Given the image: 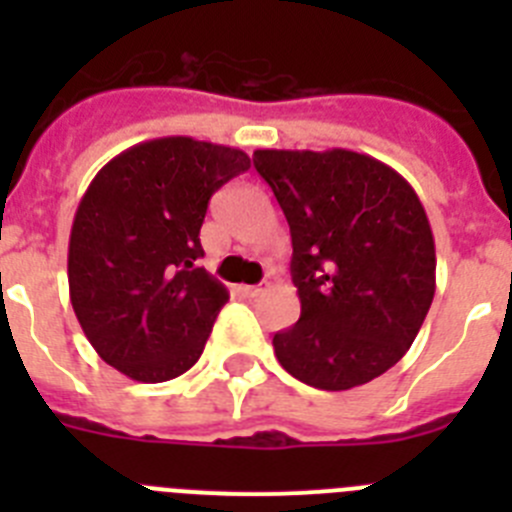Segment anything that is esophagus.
Listing matches in <instances>:
<instances>
[{
  "instance_id": "obj_1",
  "label": "esophagus",
  "mask_w": 512,
  "mask_h": 512,
  "mask_svg": "<svg viewBox=\"0 0 512 512\" xmlns=\"http://www.w3.org/2000/svg\"><path fill=\"white\" fill-rule=\"evenodd\" d=\"M243 289V295L248 297H259L261 292H264V287H241Z\"/></svg>"
}]
</instances>
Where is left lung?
I'll return each mask as SVG.
<instances>
[{"label":"left lung","mask_w":512,"mask_h":512,"mask_svg":"<svg viewBox=\"0 0 512 512\" xmlns=\"http://www.w3.org/2000/svg\"><path fill=\"white\" fill-rule=\"evenodd\" d=\"M292 233L300 320L274 336L300 382L341 392L372 382L413 346L436 295V246L418 194L364 153H253Z\"/></svg>","instance_id":"obj_1"}]
</instances>
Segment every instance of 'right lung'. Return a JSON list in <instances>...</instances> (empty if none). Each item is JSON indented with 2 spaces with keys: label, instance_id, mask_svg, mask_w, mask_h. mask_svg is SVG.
<instances>
[{
  "label": "right lung",
  "instance_id": "1",
  "mask_svg": "<svg viewBox=\"0 0 512 512\" xmlns=\"http://www.w3.org/2000/svg\"><path fill=\"white\" fill-rule=\"evenodd\" d=\"M238 148L171 135L104 164L76 207L69 295L102 361L135 382L197 364L228 289L197 259L212 194L246 171Z\"/></svg>",
  "mask_w": 512,
  "mask_h": 512
}]
</instances>
